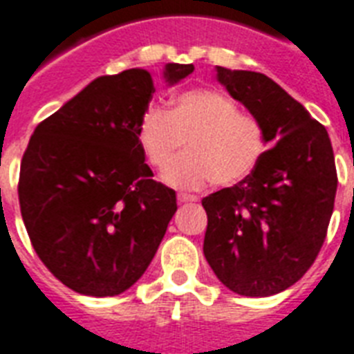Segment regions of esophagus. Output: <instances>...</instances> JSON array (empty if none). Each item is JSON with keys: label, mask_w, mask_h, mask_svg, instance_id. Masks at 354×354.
I'll return each instance as SVG.
<instances>
[{"label": "esophagus", "mask_w": 354, "mask_h": 354, "mask_svg": "<svg viewBox=\"0 0 354 354\" xmlns=\"http://www.w3.org/2000/svg\"><path fill=\"white\" fill-rule=\"evenodd\" d=\"M198 196L189 195V193H178V202H196Z\"/></svg>", "instance_id": "obj_1"}]
</instances>
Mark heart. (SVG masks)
I'll use <instances>...</instances> for the list:
<instances>
[{
    "label": "heart",
    "instance_id": "1",
    "mask_svg": "<svg viewBox=\"0 0 354 354\" xmlns=\"http://www.w3.org/2000/svg\"><path fill=\"white\" fill-rule=\"evenodd\" d=\"M137 142L153 169H165L186 145L188 153L161 174L167 185L178 189H198L207 182L236 185L254 172L267 152L260 118L207 88L182 93L171 111L148 107L137 124Z\"/></svg>",
    "mask_w": 354,
    "mask_h": 354
}]
</instances>
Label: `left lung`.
Returning <instances> with one entry per match:
<instances>
[{"instance_id":"8db88e82","label":"left lung","mask_w":354,"mask_h":354,"mask_svg":"<svg viewBox=\"0 0 354 354\" xmlns=\"http://www.w3.org/2000/svg\"><path fill=\"white\" fill-rule=\"evenodd\" d=\"M230 96L275 145L243 182L202 198L204 256L234 293L269 297L303 279L319 254L338 174L327 129L271 77L217 66Z\"/></svg>"}]
</instances>
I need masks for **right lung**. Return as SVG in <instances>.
I'll return each instance as SVG.
<instances>
[{
    "label": "right lung",
    "instance_id": "right-lung-1",
    "mask_svg": "<svg viewBox=\"0 0 354 354\" xmlns=\"http://www.w3.org/2000/svg\"><path fill=\"white\" fill-rule=\"evenodd\" d=\"M195 70L165 66L169 83ZM156 93L150 72L102 75L35 128L20 165L18 198L35 252L66 288L113 297L141 279L176 193L152 180L137 124Z\"/></svg>",
    "mask_w": 354,
    "mask_h": 354
}]
</instances>
